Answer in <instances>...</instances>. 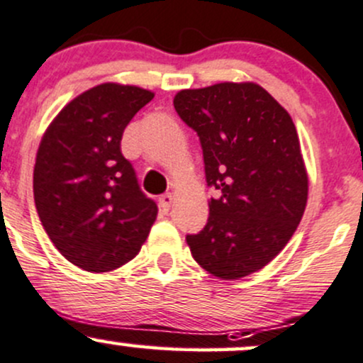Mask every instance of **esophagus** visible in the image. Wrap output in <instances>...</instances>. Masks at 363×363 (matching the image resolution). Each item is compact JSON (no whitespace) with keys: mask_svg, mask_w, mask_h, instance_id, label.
I'll return each mask as SVG.
<instances>
[{"mask_svg":"<svg viewBox=\"0 0 363 363\" xmlns=\"http://www.w3.org/2000/svg\"><path fill=\"white\" fill-rule=\"evenodd\" d=\"M172 203H174V194H170V193H167V194H163V196L160 198V210L163 213H169V210H170V206H172Z\"/></svg>","mask_w":363,"mask_h":363,"instance_id":"1","label":"esophagus"}]
</instances>
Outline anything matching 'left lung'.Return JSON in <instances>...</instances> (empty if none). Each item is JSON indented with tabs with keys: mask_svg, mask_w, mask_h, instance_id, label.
I'll use <instances>...</instances> for the list:
<instances>
[{
	"mask_svg": "<svg viewBox=\"0 0 363 363\" xmlns=\"http://www.w3.org/2000/svg\"><path fill=\"white\" fill-rule=\"evenodd\" d=\"M175 111L200 136L210 217L186 236L206 272L233 281L258 272L282 252L308 198L300 139L291 115L255 82L182 89Z\"/></svg>",
	"mask_w": 363,
	"mask_h": 363,
	"instance_id": "obj_1",
	"label": "left lung"
}]
</instances>
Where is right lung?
I'll return each instance as SVG.
<instances>
[{
  "instance_id": "add662e5",
  "label": "right lung",
  "mask_w": 363,
  "mask_h": 363,
  "mask_svg": "<svg viewBox=\"0 0 363 363\" xmlns=\"http://www.w3.org/2000/svg\"><path fill=\"white\" fill-rule=\"evenodd\" d=\"M153 96L138 86H94L67 103L41 139L35 210L58 252L87 272L133 260L157 220V205L121 151L123 129Z\"/></svg>"
}]
</instances>
